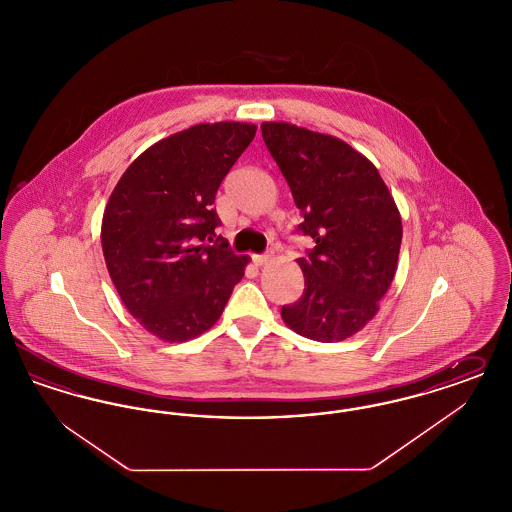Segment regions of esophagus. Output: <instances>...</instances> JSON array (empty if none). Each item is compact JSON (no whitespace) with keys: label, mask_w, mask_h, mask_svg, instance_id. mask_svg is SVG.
I'll return each instance as SVG.
<instances>
[{"label":"esophagus","mask_w":512,"mask_h":512,"mask_svg":"<svg viewBox=\"0 0 512 512\" xmlns=\"http://www.w3.org/2000/svg\"><path fill=\"white\" fill-rule=\"evenodd\" d=\"M270 259H272V255H268V253H265V255H253V263H255L257 267H263V265H267Z\"/></svg>","instance_id":"34e87169"}]
</instances>
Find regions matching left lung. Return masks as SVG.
<instances>
[{
	"label": "left lung",
	"instance_id": "obj_1",
	"mask_svg": "<svg viewBox=\"0 0 512 512\" xmlns=\"http://www.w3.org/2000/svg\"><path fill=\"white\" fill-rule=\"evenodd\" d=\"M261 130L303 217L299 230L315 240L297 259L303 295L282 307V320L309 340H345L390 290L403 238L399 209L378 169L340 138L290 122H263Z\"/></svg>",
	"mask_w": 512,
	"mask_h": 512
}]
</instances>
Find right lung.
I'll return each instance as SVG.
<instances>
[{"label": "right lung", "mask_w": 512, "mask_h": 512, "mask_svg": "<svg viewBox=\"0 0 512 512\" xmlns=\"http://www.w3.org/2000/svg\"><path fill=\"white\" fill-rule=\"evenodd\" d=\"M249 122H203L159 140L124 171L101 247L124 307L149 334L192 340L219 320L247 255L215 238L220 182L255 138Z\"/></svg>", "instance_id": "obj_1"}]
</instances>
